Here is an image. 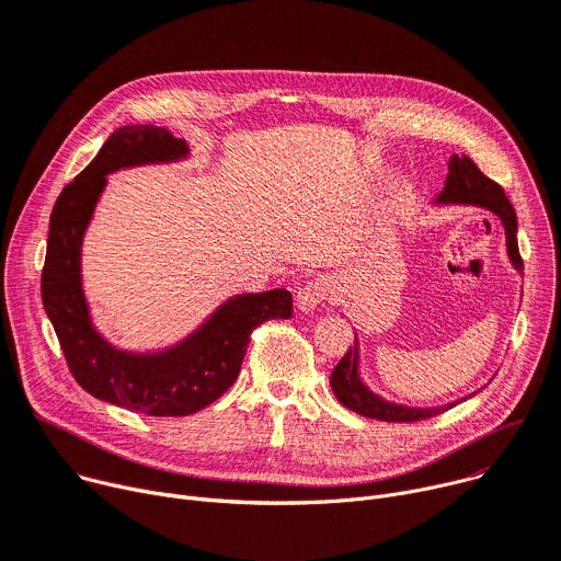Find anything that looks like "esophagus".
I'll return each mask as SVG.
<instances>
[{
	"mask_svg": "<svg viewBox=\"0 0 561 561\" xmlns=\"http://www.w3.org/2000/svg\"><path fill=\"white\" fill-rule=\"evenodd\" d=\"M331 297V282L324 277H316L297 290V307L302 313H311L322 307Z\"/></svg>",
	"mask_w": 561,
	"mask_h": 561,
	"instance_id": "34e87169",
	"label": "esophagus"
}]
</instances>
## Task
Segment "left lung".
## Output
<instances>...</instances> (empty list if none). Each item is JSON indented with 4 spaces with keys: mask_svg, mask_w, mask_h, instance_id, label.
<instances>
[{
    "mask_svg": "<svg viewBox=\"0 0 561 561\" xmlns=\"http://www.w3.org/2000/svg\"><path fill=\"white\" fill-rule=\"evenodd\" d=\"M437 205H478L494 211L503 228H505V241H507V256L512 261V266L524 273V259L518 254V241H516V214L512 203L507 201L503 186L496 184L484 175L473 160L467 156L454 153L449 160V173H446L444 190L435 198ZM331 390L345 408L354 410V413L369 417V420H381V422H422L428 417H435L444 410L454 408L456 403L465 401H454L446 405H435V408H413V405H401L381 399L379 394L371 392L358 375V341L354 343V350L341 358V363L333 367L331 371Z\"/></svg>",
    "mask_w": 561,
    "mask_h": 561,
    "instance_id": "1",
    "label": "left lung"
}]
</instances>
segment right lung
I'll use <instances>...</instances> for the list:
<instances>
[{
	"mask_svg": "<svg viewBox=\"0 0 561 561\" xmlns=\"http://www.w3.org/2000/svg\"><path fill=\"white\" fill-rule=\"evenodd\" d=\"M190 153L184 139L158 126H122L99 156L60 192L43 268V305L69 371L92 397L151 417L194 415L239 377L250 333L266 320L290 318L284 288L243 293L220 305L192 335L164 352L133 354L112 347L92 327L81 284V243L107 173Z\"/></svg>",
	"mask_w": 561,
	"mask_h": 561,
	"instance_id": "obj_1",
	"label": "right lung"
}]
</instances>
